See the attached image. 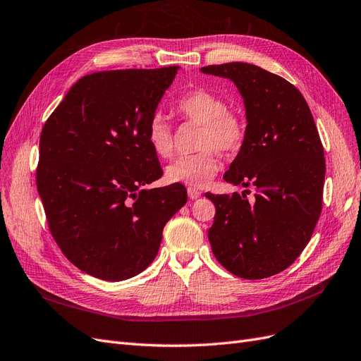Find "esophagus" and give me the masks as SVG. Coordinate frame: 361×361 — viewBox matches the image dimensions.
Here are the masks:
<instances>
[{
    "label": "esophagus",
    "mask_w": 361,
    "mask_h": 361,
    "mask_svg": "<svg viewBox=\"0 0 361 361\" xmlns=\"http://www.w3.org/2000/svg\"><path fill=\"white\" fill-rule=\"evenodd\" d=\"M188 195H189V197L190 200H197V197L201 196V192L197 190V189H193V188H189L188 189Z\"/></svg>",
    "instance_id": "esophagus-1"
}]
</instances>
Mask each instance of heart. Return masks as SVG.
<instances>
[{"label":"heart","mask_w":361,"mask_h":361,"mask_svg":"<svg viewBox=\"0 0 361 361\" xmlns=\"http://www.w3.org/2000/svg\"><path fill=\"white\" fill-rule=\"evenodd\" d=\"M181 118L201 124L197 148L195 154L181 156L169 164L165 177L169 183H183L193 188H202L216 176L219 169L217 154L234 156L246 139V123L234 111L228 109L226 100L207 88H195L185 92L173 106ZM147 142L160 159L173 153V135L168 123L154 115L147 126Z\"/></svg>","instance_id":"obj_1"}]
</instances>
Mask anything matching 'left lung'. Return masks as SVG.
I'll list each match as a JSON object with an SVG mask.
<instances>
[{"instance_id":"left-lung-1","label":"left lung","mask_w":361,"mask_h":361,"mask_svg":"<svg viewBox=\"0 0 361 361\" xmlns=\"http://www.w3.org/2000/svg\"><path fill=\"white\" fill-rule=\"evenodd\" d=\"M231 79L246 106V139L224 180L250 190L205 193L216 207L208 240L216 259L243 279L258 281L293 264L321 214L324 148L303 94L282 76L247 63L202 67Z\"/></svg>"}]
</instances>
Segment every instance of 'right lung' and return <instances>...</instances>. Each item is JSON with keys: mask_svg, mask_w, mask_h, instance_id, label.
I'll return each instance as SVG.
<instances>
[{"mask_svg": "<svg viewBox=\"0 0 361 361\" xmlns=\"http://www.w3.org/2000/svg\"><path fill=\"white\" fill-rule=\"evenodd\" d=\"M177 68L87 75L43 126L37 190L58 247L87 274L120 282L144 271L188 202L180 183L144 189L164 176L145 135Z\"/></svg>", "mask_w": 361, "mask_h": 361, "instance_id": "add662e5", "label": "right lung"}]
</instances>
